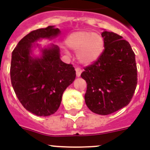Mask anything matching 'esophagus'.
Returning a JSON list of instances; mask_svg holds the SVG:
<instances>
[{"label":"esophagus","mask_w":150,"mask_h":150,"mask_svg":"<svg viewBox=\"0 0 150 150\" xmlns=\"http://www.w3.org/2000/svg\"><path fill=\"white\" fill-rule=\"evenodd\" d=\"M75 71H76V76L77 77H79L81 75V73L82 72V70H81L80 68H76L75 69Z\"/></svg>","instance_id":"esophagus-1"}]
</instances>
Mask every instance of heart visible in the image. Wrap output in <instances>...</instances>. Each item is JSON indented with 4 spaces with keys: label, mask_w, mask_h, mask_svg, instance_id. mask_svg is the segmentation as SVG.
Returning a JSON list of instances; mask_svg holds the SVG:
<instances>
[{
    "label": "heart",
    "mask_w": 150,
    "mask_h": 150,
    "mask_svg": "<svg viewBox=\"0 0 150 150\" xmlns=\"http://www.w3.org/2000/svg\"><path fill=\"white\" fill-rule=\"evenodd\" d=\"M65 44L69 48L78 52V59L82 64L96 61L104 51L103 38L90 31L72 33L66 38Z\"/></svg>",
    "instance_id": "heart-1"
}]
</instances>
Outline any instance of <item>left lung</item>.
Listing matches in <instances>:
<instances>
[{
  "instance_id": "obj_1",
  "label": "left lung",
  "mask_w": 150,
  "mask_h": 150,
  "mask_svg": "<svg viewBox=\"0 0 150 150\" xmlns=\"http://www.w3.org/2000/svg\"><path fill=\"white\" fill-rule=\"evenodd\" d=\"M104 51L81 77L87 83L85 101L88 108L98 115H109L126 106L137 85L135 53L120 35L103 31Z\"/></svg>"
}]
</instances>
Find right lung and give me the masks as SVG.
Listing matches in <instances>:
<instances>
[{"label":"right lung","mask_w":150,"mask_h":150,"mask_svg":"<svg viewBox=\"0 0 150 150\" xmlns=\"http://www.w3.org/2000/svg\"><path fill=\"white\" fill-rule=\"evenodd\" d=\"M59 34L54 26L32 31L12 52L10 73L14 92L23 106L38 116L51 115L58 110L63 92L76 76L72 64L60 59L57 45L41 49L40 58L31 56L32 47L38 45L34 43Z\"/></svg>","instance_id":"1"}]
</instances>
